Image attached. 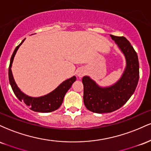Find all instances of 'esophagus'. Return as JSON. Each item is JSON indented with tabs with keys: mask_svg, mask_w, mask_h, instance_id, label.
<instances>
[{
	"mask_svg": "<svg viewBox=\"0 0 151 151\" xmlns=\"http://www.w3.org/2000/svg\"><path fill=\"white\" fill-rule=\"evenodd\" d=\"M84 74H85V71L84 69H79L77 71V76L79 77H82L84 75Z\"/></svg>",
	"mask_w": 151,
	"mask_h": 151,
	"instance_id": "34e87169",
	"label": "esophagus"
}]
</instances>
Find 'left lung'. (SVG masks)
I'll return each instance as SVG.
<instances>
[{"label":"left lung","mask_w":151,"mask_h":151,"mask_svg":"<svg viewBox=\"0 0 151 151\" xmlns=\"http://www.w3.org/2000/svg\"><path fill=\"white\" fill-rule=\"evenodd\" d=\"M110 36L124 54L126 67L120 79L109 86H100L89 76L82 78L84 105L93 113H110L121 108L134 93L139 79L138 55L131 43L124 37Z\"/></svg>","instance_id":"left-lung-1"}]
</instances>
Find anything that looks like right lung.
I'll return each instance as SVG.
<instances>
[{
    "instance_id": "add662e5",
    "label": "right lung",
    "mask_w": 151,
    "mask_h": 151,
    "mask_svg": "<svg viewBox=\"0 0 151 151\" xmlns=\"http://www.w3.org/2000/svg\"><path fill=\"white\" fill-rule=\"evenodd\" d=\"M25 39H24L21 43L16 47L12 55L11 58H10L9 69H8V77H9L10 86H11L12 89L17 98L20 101H23L26 105L30 106L31 110L36 112H41V113H48V112L54 111L60 108L62 104V101H63L65 93L70 89L72 84L76 81V77L73 76L70 79L64 81L55 90L44 96H39V97H32V96H27L25 93H24L19 89L15 83L13 73H12L11 67L15 54L20 46L25 41Z\"/></svg>"
}]
</instances>
